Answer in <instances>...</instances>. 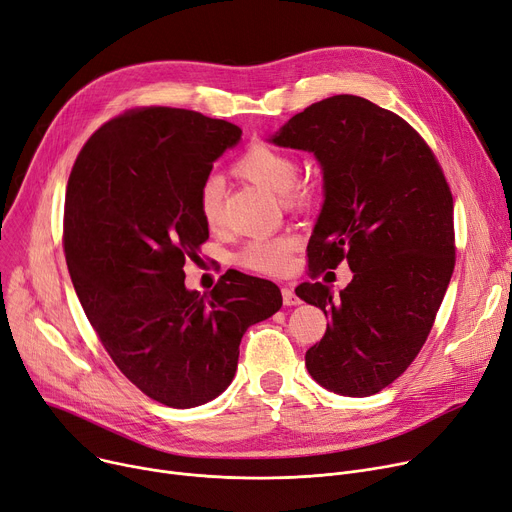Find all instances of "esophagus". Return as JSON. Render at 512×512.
Instances as JSON below:
<instances>
[{
	"mask_svg": "<svg viewBox=\"0 0 512 512\" xmlns=\"http://www.w3.org/2000/svg\"><path fill=\"white\" fill-rule=\"evenodd\" d=\"M282 301H284L286 307H294V305L301 303V299L297 297V294H294V290L290 286L282 288Z\"/></svg>",
	"mask_w": 512,
	"mask_h": 512,
	"instance_id": "esophagus-1",
	"label": "esophagus"
}]
</instances>
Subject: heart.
<instances>
[{
  "instance_id": "obj_1",
  "label": "heart",
  "mask_w": 512,
  "mask_h": 512,
  "mask_svg": "<svg viewBox=\"0 0 512 512\" xmlns=\"http://www.w3.org/2000/svg\"><path fill=\"white\" fill-rule=\"evenodd\" d=\"M236 170L274 195L292 197V184L297 180L299 166L292 155L270 145H253L238 159ZM199 215L209 228L222 222V178L209 176L199 188ZM299 238L292 232L257 236L238 253V263L259 274H284Z\"/></svg>"
}]
</instances>
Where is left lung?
Masks as SVG:
<instances>
[{
  "instance_id": "1",
  "label": "left lung",
  "mask_w": 512,
  "mask_h": 512,
  "mask_svg": "<svg viewBox=\"0 0 512 512\" xmlns=\"http://www.w3.org/2000/svg\"><path fill=\"white\" fill-rule=\"evenodd\" d=\"M311 153L324 203L309 238L311 272L346 259L340 294L301 284L297 297L330 317L305 355L311 378L342 396H371L405 371L432 330L454 270L452 195L419 134L357 95H334L270 137Z\"/></svg>"
}]
</instances>
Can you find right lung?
<instances>
[{
  "label": "right lung",
  "mask_w": 512,
  "mask_h": 512,
  "mask_svg": "<svg viewBox=\"0 0 512 512\" xmlns=\"http://www.w3.org/2000/svg\"><path fill=\"white\" fill-rule=\"evenodd\" d=\"M242 130L178 107L105 122L72 168L64 251L87 319L126 378L149 398L193 409L234 380L238 346L282 307L280 288L226 274L209 294L184 286V261L209 228L199 188Z\"/></svg>",
  "instance_id": "right-lung-1"
}]
</instances>
